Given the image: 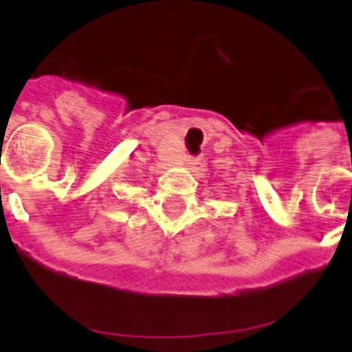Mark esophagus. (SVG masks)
Returning a JSON list of instances; mask_svg holds the SVG:
<instances>
[{
	"instance_id": "1",
	"label": "esophagus",
	"mask_w": 352,
	"mask_h": 352,
	"mask_svg": "<svg viewBox=\"0 0 352 352\" xmlns=\"http://www.w3.org/2000/svg\"><path fill=\"white\" fill-rule=\"evenodd\" d=\"M186 164H188V166H195V164H199V158H195V157H188V158H186Z\"/></svg>"
}]
</instances>
